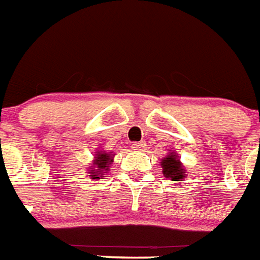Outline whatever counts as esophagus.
<instances>
[{"instance_id":"34e87169","label":"esophagus","mask_w":260,"mask_h":260,"mask_svg":"<svg viewBox=\"0 0 260 260\" xmlns=\"http://www.w3.org/2000/svg\"><path fill=\"white\" fill-rule=\"evenodd\" d=\"M132 148L135 152H143L144 149L146 148V144L144 143V141H140V143H133Z\"/></svg>"}]
</instances>
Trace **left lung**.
<instances>
[{
	"label": "left lung",
	"instance_id": "obj_1",
	"mask_svg": "<svg viewBox=\"0 0 260 260\" xmlns=\"http://www.w3.org/2000/svg\"><path fill=\"white\" fill-rule=\"evenodd\" d=\"M162 173L166 178L171 180H177V182H182L186 178V169H184L183 164L180 162L179 155L177 152L170 150L168 155H165L161 161Z\"/></svg>",
	"mask_w": 260,
	"mask_h": 260
}]
</instances>
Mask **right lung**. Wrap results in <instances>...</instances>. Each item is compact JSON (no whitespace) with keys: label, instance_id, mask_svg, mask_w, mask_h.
Returning a JSON list of instances; mask_svg holds the SVG:
<instances>
[{"label":"right lung","instance_id":"1","mask_svg":"<svg viewBox=\"0 0 260 260\" xmlns=\"http://www.w3.org/2000/svg\"><path fill=\"white\" fill-rule=\"evenodd\" d=\"M114 155L112 152H103V150H96V154L94 155L91 162V166L89 168V174L91 179H101V178L110 171L112 162H114Z\"/></svg>","mask_w":260,"mask_h":260}]
</instances>
